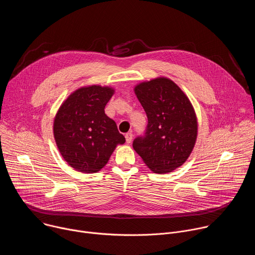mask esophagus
<instances>
[{
    "mask_svg": "<svg viewBox=\"0 0 255 255\" xmlns=\"http://www.w3.org/2000/svg\"><path fill=\"white\" fill-rule=\"evenodd\" d=\"M132 137H133V135H132V133H131V132L126 133V134H125L126 142H127V143H131V141H132Z\"/></svg>",
    "mask_w": 255,
    "mask_h": 255,
    "instance_id": "obj_1",
    "label": "esophagus"
}]
</instances>
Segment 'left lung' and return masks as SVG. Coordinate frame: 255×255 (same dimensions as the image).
<instances>
[{"instance_id": "left-lung-1", "label": "left lung", "mask_w": 255, "mask_h": 255, "mask_svg": "<svg viewBox=\"0 0 255 255\" xmlns=\"http://www.w3.org/2000/svg\"><path fill=\"white\" fill-rule=\"evenodd\" d=\"M134 92L148 124L144 135L134 139L133 148L153 172H171L186 162L195 146L198 121L193 105L167 78L140 83Z\"/></svg>"}]
</instances>
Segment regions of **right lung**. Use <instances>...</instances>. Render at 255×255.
Segmentation results:
<instances>
[{
    "label": "right lung",
    "instance_id": "right-lung-1",
    "mask_svg": "<svg viewBox=\"0 0 255 255\" xmlns=\"http://www.w3.org/2000/svg\"><path fill=\"white\" fill-rule=\"evenodd\" d=\"M110 87L89 86L71 93L61 104L53 123V134L63 159L81 172H98L118 144L125 143L105 107L114 95Z\"/></svg>",
    "mask_w": 255,
    "mask_h": 255
}]
</instances>
